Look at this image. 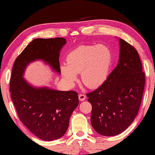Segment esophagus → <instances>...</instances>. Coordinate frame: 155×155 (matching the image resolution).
Listing matches in <instances>:
<instances>
[{"label":"esophagus","instance_id":"obj_1","mask_svg":"<svg viewBox=\"0 0 155 155\" xmlns=\"http://www.w3.org/2000/svg\"><path fill=\"white\" fill-rule=\"evenodd\" d=\"M85 98H86V96L85 95H83V94L78 95V99H79L80 101H84L85 100Z\"/></svg>","mask_w":155,"mask_h":155}]
</instances>
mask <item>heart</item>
<instances>
[{"mask_svg":"<svg viewBox=\"0 0 155 155\" xmlns=\"http://www.w3.org/2000/svg\"><path fill=\"white\" fill-rule=\"evenodd\" d=\"M66 66H61V74L68 85L74 86L80 74L82 83L90 89L100 87L108 77L112 66V54L104 45H81L70 51Z\"/></svg>","mask_w":155,"mask_h":155,"instance_id":"heart-1","label":"heart"}]
</instances>
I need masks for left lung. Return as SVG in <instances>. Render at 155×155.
Returning a JSON list of instances; mask_svg holds the SVG:
<instances>
[{
    "instance_id": "obj_1",
    "label": "left lung",
    "mask_w": 155,
    "mask_h": 155,
    "mask_svg": "<svg viewBox=\"0 0 155 155\" xmlns=\"http://www.w3.org/2000/svg\"><path fill=\"white\" fill-rule=\"evenodd\" d=\"M120 55L116 68L105 82L87 94L92 106L91 123L98 134L113 136L134 121L141 104L145 74L137 50L119 39Z\"/></svg>"
}]
</instances>
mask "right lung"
<instances>
[{"label":"right lung","mask_w":155,"mask_h":155,"mask_svg":"<svg viewBox=\"0 0 155 155\" xmlns=\"http://www.w3.org/2000/svg\"><path fill=\"white\" fill-rule=\"evenodd\" d=\"M66 43L64 38L34 39L16 58L12 69L11 97L19 119L33 134L45 141L58 140L66 133L70 117L78 105V94L33 87L23 77L27 66L38 60L60 74L59 57Z\"/></svg>","instance_id":"right-lung-1"}]
</instances>
